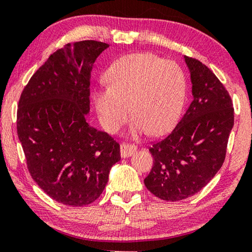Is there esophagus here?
I'll use <instances>...</instances> for the list:
<instances>
[{"label":"esophagus","mask_w":252,"mask_h":252,"mask_svg":"<svg viewBox=\"0 0 252 252\" xmlns=\"http://www.w3.org/2000/svg\"><path fill=\"white\" fill-rule=\"evenodd\" d=\"M136 151V146L128 143H122L120 144V155L123 158L129 157L130 155H133Z\"/></svg>","instance_id":"1"}]
</instances>
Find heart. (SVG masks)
Here are the masks:
<instances>
[{
    "instance_id": "obj_1",
    "label": "heart",
    "mask_w": 252,
    "mask_h": 252,
    "mask_svg": "<svg viewBox=\"0 0 252 252\" xmlns=\"http://www.w3.org/2000/svg\"><path fill=\"white\" fill-rule=\"evenodd\" d=\"M108 87L93 94L103 127L116 133L132 112L130 133L134 136L170 130L181 115L186 98V77L172 61L154 54L120 57L105 74Z\"/></svg>"
}]
</instances>
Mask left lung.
Segmentation results:
<instances>
[{
  "label": "left lung",
  "instance_id": "obj_1",
  "mask_svg": "<svg viewBox=\"0 0 252 252\" xmlns=\"http://www.w3.org/2000/svg\"><path fill=\"white\" fill-rule=\"evenodd\" d=\"M192 101L175 128L149 151L154 166L144 179L151 194L177 202L195 195L222 166L234 126L232 98L208 66L185 56Z\"/></svg>",
  "mask_w": 252,
  "mask_h": 252
}]
</instances>
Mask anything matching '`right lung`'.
Masks as SVG:
<instances>
[{"label": "right lung", "mask_w": 252, "mask_h": 252, "mask_svg": "<svg viewBox=\"0 0 252 252\" xmlns=\"http://www.w3.org/2000/svg\"><path fill=\"white\" fill-rule=\"evenodd\" d=\"M109 47L94 40L55 51L30 79L17 110V134L31 177L68 206L96 201L120 160L119 143L86 122L96 58Z\"/></svg>", "instance_id": "add662e5"}]
</instances>
